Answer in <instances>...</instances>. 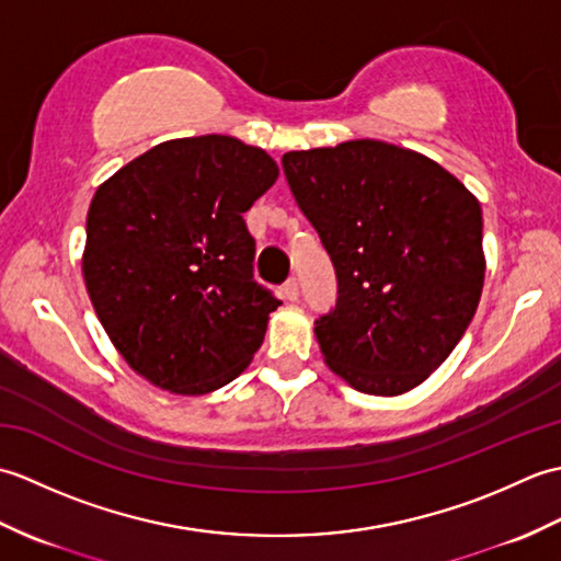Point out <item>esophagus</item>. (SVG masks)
Masks as SVG:
<instances>
[{"mask_svg": "<svg viewBox=\"0 0 561 561\" xmlns=\"http://www.w3.org/2000/svg\"><path fill=\"white\" fill-rule=\"evenodd\" d=\"M282 294H284V299H287V301H296V299H299V279L289 277L287 282H284V284H282Z\"/></svg>", "mask_w": 561, "mask_h": 561, "instance_id": "1", "label": "esophagus"}]
</instances>
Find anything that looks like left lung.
Masks as SVG:
<instances>
[{"label": "left lung", "mask_w": 561, "mask_h": 561, "mask_svg": "<svg viewBox=\"0 0 561 561\" xmlns=\"http://www.w3.org/2000/svg\"><path fill=\"white\" fill-rule=\"evenodd\" d=\"M282 165L337 274V304L316 320L325 364L366 396L424 383L478 311V197L424 153L378 139L289 151Z\"/></svg>", "instance_id": "left-lung-1"}]
</instances>
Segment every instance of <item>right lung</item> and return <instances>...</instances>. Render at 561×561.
Segmentation results:
<instances>
[{
	"instance_id": "1",
	"label": "right lung",
	"mask_w": 561,
	"mask_h": 561,
	"mask_svg": "<svg viewBox=\"0 0 561 561\" xmlns=\"http://www.w3.org/2000/svg\"><path fill=\"white\" fill-rule=\"evenodd\" d=\"M226 135L163 141L91 199L81 272L123 359L157 388L205 396L245 371L282 301L253 279L243 211L277 181Z\"/></svg>"
}]
</instances>
